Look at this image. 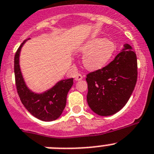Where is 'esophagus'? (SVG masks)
Returning a JSON list of instances; mask_svg holds the SVG:
<instances>
[{"mask_svg":"<svg viewBox=\"0 0 154 154\" xmlns=\"http://www.w3.org/2000/svg\"><path fill=\"white\" fill-rule=\"evenodd\" d=\"M75 80L76 81H80V80H82V79H83V76L81 74H79H79H77L75 75Z\"/></svg>","mask_w":154,"mask_h":154,"instance_id":"esophagus-1","label":"esophagus"}]
</instances>
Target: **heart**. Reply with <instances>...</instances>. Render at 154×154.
Returning a JSON list of instances; mask_svg holds the SVG:
<instances>
[{
  "mask_svg": "<svg viewBox=\"0 0 154 154\" xmlns=\"http://www.w3.org/2000/svg\"><path fill=\"white\" fill-rule=\"evenodd\" d=\"M86 53L83 58L84 66L89 70H97L106 65L113 56L115 45L105 38L92 39L81 48Z\"/></svg>",
  "mask_w": 154,
  "mask_h": 154,
  "instance_id": "b5f03b06",
  "label": "heart"
}]
</instances>
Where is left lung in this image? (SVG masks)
Returning a JSON list of instances; mask_svg holds the SVG:
<instances>
[{
    "instance_id": "8db88e82",
    "label": "left lung",
    "mask_w": 154,
    "mask_h": 154,
    "mask_svg": "<svg viewBox=\"0 0 154 154\" xmlns=\"http://www.w3.org/2000/svg\"><path fill=\"white\" fill-rule=\"evenodd\" d=\"M125 45L114 60L86 75L87 103L94 112L107 116L119 112L133 93L137 81V58Z\"/></svg>"
}]
</instances>
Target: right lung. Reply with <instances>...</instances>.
Returning a JSON list of instances; mask_svg holds the SVG:
<instances>
[{
    "mask_svg": "<svg viewBox=\"0 0 154 154\" xmlns=\"http://www.w3.org/2000/svg\"><path fill=\"white\" fill-rule=\"evenodd\" d=\"M25 41L21 43L14 55V69L17 94L26 109L37 119L42 121L55 120L65 109L67 94L73 85V78L58 82L52 89L45 93L35 94L30 91L24 83L19 65L20 51Z\"/></svg>",
    "mask_w": 154,
    "mask_h": 154,
    "instance_id": "right-lung-1",
    "label": "right lung"
}]
</instances>
